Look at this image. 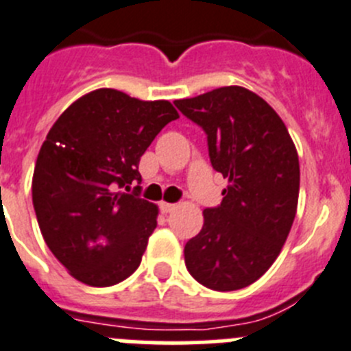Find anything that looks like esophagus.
I'll use <instances>...</instances> for the list:
<instances>
[{
    "mask_svg": "<svg viewBox=\"0 0 351 351\" xmlns=\"http://www.w3.org/2000/svg\"><path fill=\"white\" fill-rule=\"evenodd\" d=\"M159 208H160V211H162V213H171L173 209L176 208V206L171 204V202H160Z\"/></svg>",
    "mask_w": 351,
    "mask_h": 351,
    "instance_id": "esophagus-1",
    "label": "esophagus"
}]
</instances>
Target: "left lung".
Masks as SVG:
<instances>
[{
	"label": "left lung",
	"instance_id": "left-lung-1",
	"mask_svg": "<svg viewBox=\"0 0 351 351\" xmlns=\"http://www.w3.org/2000/svg\"><path fill=\"white\" fill-rule=\"evenodd\" d=\"M208 135L213 168L228 180L218 208L185 244L186 270L202 286L237 291L256 282L280 254L300 195V160L286 124L242 86L176 100Z\"/></svg>",
	"mask_w": 351,
	"mask_h": 351
}]
</instances>
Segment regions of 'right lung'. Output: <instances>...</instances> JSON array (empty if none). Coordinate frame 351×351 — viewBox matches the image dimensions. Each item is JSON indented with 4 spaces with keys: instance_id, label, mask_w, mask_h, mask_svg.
I'll list each match as a JSON object with an SVG mask.
<instances>
[{
    "instance_id": "right-lung-1",
    "label": "right lung",
    "mask_w": 351,
    "mask_h": 351,
    "mask_svg": "<svg viewBox=\"0 0 351 351\" xmlns=\"http://www.w3.org/2000/svg\"><path fill=\"white\" fill-rule=\"evenodd\" d=\"M178 119L168 100L112 88L77 98L48 131L32 175L43 239L80 282L109 287L140 267L157 227L156 204L138 197L140 157Z\"/></svg>"
}]
</instances>
